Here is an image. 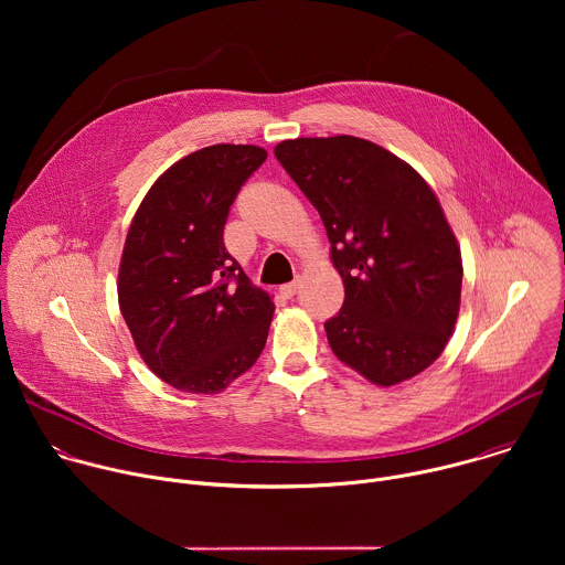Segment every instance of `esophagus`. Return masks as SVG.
<instances>
[{"label":"esophagus","mask_w":565,"mask_h":565,"mask_svg":"<svg viewBox=\"0 0 565 565\" xmlns=\"http://www.w3.org/2000/svg\"><path fill=\"white\" fill-rule=\"evenodd\" d=\"M279 290H281V295H284V297H288V299H290V297H295V295H297V290H299V279L290 281V284H284Z\"/></svg>","instance_id":"esophagus-1"}]
</instances>
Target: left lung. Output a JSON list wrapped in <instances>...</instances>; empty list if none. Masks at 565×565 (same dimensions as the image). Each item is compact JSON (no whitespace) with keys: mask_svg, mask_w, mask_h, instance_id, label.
<instances>
[{"mask_svg":"<svg viewBox=\"0 0 565 565\" xmlns=\"http://www.w3.org/2000/svg\"><path fill=\"white\" fill-rule=\"evenodd\" d=\"M275 156L324 221L344 281V306L324 324L333 353L380 386L425 371L454 331L462 284L431 188L355 136L284 140Z\"/></svg>","mask_w":565,"mask_h":565,"instance_id":"1","label":"left lung"}]
</instances>
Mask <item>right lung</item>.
<instances>
[{"instance_id":"add662e5","label":"right lung","mask_w":565,"mask_h":565,"mask_svg":"<svg viewBox=\"0 0 565 565\" xmlns=\"http://www.w3.org/2000/svg\"><path fill=\"white\" fill-rule=\"evenodd\" d=\"M268 158L255 145L203 147L142 199L118 273L120 312L145 364L185 393H216L262 355L275 303L225 250L223 227Z\"/></svg>"}]
</instances>
